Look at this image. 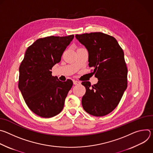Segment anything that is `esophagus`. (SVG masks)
<instances>
[{
  "instance_id": "1",
  "label": "esophagus",
  "mask_w": 153,
  "mask_h": 153,
  "mask_svg": "<svg viewBox=\"0 0 153 153\" xmlns=\"http://www.w3.org/2000/svg\"><path fill=\"white\" fill-rule=\"evenodd\" d=\"M73 83H74V85H77L80 84V83H81V82H79V81L74 80V81H73Z\"/></svg>"
}]
</instances>
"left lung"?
Wrapping results in <instances>:
<instances>
[{
    "instance_id": "8db88e82",
    "label": "left lung",
    "mask_w": 153,
    "mask_h": 153,
    "mask_svg": "<svg viewBox=\"0 0 153 153\" xmlns=\"http://www.w3.org/2000/svg\"><path fill=\"white\" fill-rule=\"evenodd\" d=\"M76 38L88 50L89 67L98 79L92 86L82 82L86 88L82 106L91 115L104 116L116 108L127 88L124 53L114 37L103 33L76 34Z\"/></svg>"
}]
</instances>
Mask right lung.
I'll list each match as a JSON object with an SVG mask.
<instances>
[{"label":"right lung","mask_w":153,"mask_h":153,"mask_svg":"<svg viewBox=\"0 0 153 153\" xmlns=\"http://www.w3.org/2000/svg\"><path fill=\"white\" fill-rule=\"evenodd\" d=\"M73 39V34L39 39L27 48L21 62L19 88L28 108L40 117H52L63 110L73 81H60L51 70Z\"/></svg>","instance_id":"obj_1"}]
</instances>
